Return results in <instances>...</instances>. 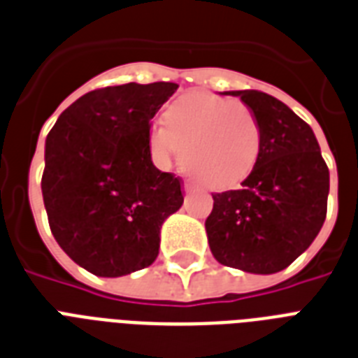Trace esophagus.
Segmentation results:
<instances>
[{"instance_id": "obj_1", "label": "esophagus", "mask_w": 358, "mask_h": 358, "mask_svg": "<svg viewBox=\"0 0 358 358\" xmlns=\"http://www.w3.org/2000/svg\"><path fill=\"white\" fill-rule=\"evenodd\" d=\"M184 189H185V193H193V191H195V184H191V182H185Z\"/></svg>"}]
</instances>
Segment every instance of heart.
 Returning <instances> with one entry per match:
<instances>
[{"mask_svg": "<svg viewBox=\"0 0 358 358\" xmlns=\"http://www.w3.org/2000/svg\"><path fill=\"white\" fill-rule=\"evenodd\" d=\"M262 129L255 111L232 98L193 92L165 111V124L148 128L157 159L184 156V169L208 189H232L243 182L260 154Z\"/></svg>", "mask_w": 358, "mask_h": 358, "instance_id": "b5f03b06", "label": "heart"}]
</instances>
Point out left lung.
Returning <instances> with one entry per match:
<instances>
[{
  "label": "left lung",
  "instance_id": "obj_1",
  "mask_svg": "<svg viewBox=\"0 0 358 358\" xmlns=\"http://www.w3.org/2000/svg\"><path fill=\"white\" fill-rule=\"evenodd\" d=\"M260 122V154L239 189L212 193L208 243L219 264L271 275L303 255L327 215L329 169L312 128L277 98L230 91Z\"/></svg>",
  "mask_w": 358,
  "mask_h": 358
}]
</instances>
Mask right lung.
<instances>
[{
  "label": "right lung",
  "instance_id": "1",
  "mask_svg": "<svg viewBox=\"0 0 358 358\" xmlns=\"http://www.w3.org/2000/svg\"><path fill=\"white\" fill-rule=\"evenodd\" d=\"M178 85L103 87L78 98L46 137L42 196L59 247L98 277L148 267L178 212L182 180L154 167L148 128Z\"/></svg>",
  "mask_w": 358,
  "mask_h": 358
}]
</instances>
